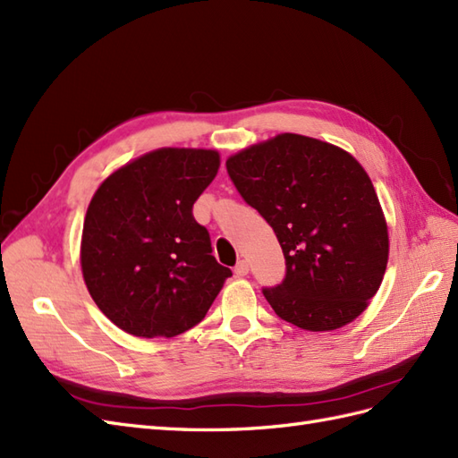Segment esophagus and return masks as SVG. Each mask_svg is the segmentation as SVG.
Here are the masks:
<instances>
[{"label": "esophagus", "mask_w": 458, "mask_h": 458, "mask_svg": "<svg viewBox=\"0 0 458 458\" xmlns=\"http://www.w3.org/2000/svg\"><path fill=\"white\" fill-rule=\"evenodd\" d=\"M235 274H237L239 277L247 276V274H249V262H247V260H241V262H237V266H235Z\"/></svg>", "instance_id": "esophagus-1"}]
</instances>
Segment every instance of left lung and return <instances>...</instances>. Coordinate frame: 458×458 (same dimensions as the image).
<instances>
[{"label":"left lung","mask_w":458,"mask_h":458,"mask_svg":"<svg viewBox=\"0 0 458 458\" xmlns=\"http://www.w3.org/2000/svg\"><path fill=\"white\" fill-rule=\"evenodd\" d=\"M227 173L284 250V282L264 289L276 315L309 332L358 318L388 262L386 219L360 161L328 141L277 133L231 155Z\"/></svg>","instance_id":"8db88e82"}]
</instances>
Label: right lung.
Here are the masks:
<instances>
[{
  "label": "right lung",
  "instance_id": "obj_1",
  "mask_svg": "<svg viewBox=\"0 0 458 458\" xmlns=\"http://www.w3.org/2000/svg\"><path fill=\"white\" fill-rule=\"evenodd\" d=\"M219 165L216 149L161 148L97 188L83 221L81 272L97 307L120 330L178 336L206 317L231 276L192 216Z\"/></svg>",
  "mask_w": 458,
  "mask_h": 458
}]
</instances>
